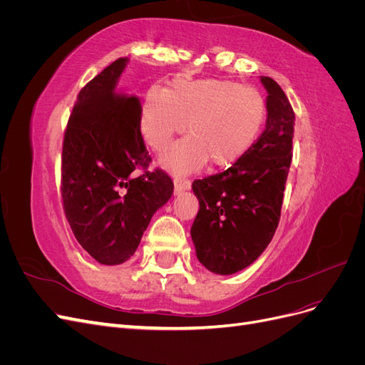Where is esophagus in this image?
<instances>
[{"mask_svg":"<svg viewBox=\"0 0 365 365\" xmlns=\"http://www.w3.org/2000/svg\"><path fill=\"white\" fill-rule=\"evenodd\" d=\"M173 184H175V193H181L184 190H189L192 185L189 180H181V178H175Z\"/></svg>","mask_w":365,"mask_h":365,"instance_id":"esophagus-1","label":"esophagus"}]
</instances>
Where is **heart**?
<instances>
[{"instance_id":"heart-1","label":"heart","mask_w":365,"mask_h":365,"mask_svg":"<svg viewBox=\"0 0 365 365\" xmlns=\"http://www.w3.org/2000/svg\"><path fill=\"white\" fill-rule=\"evenodd\" d=\"M267 115V101L256 88L222 79H176L170 90L155 86L148 91L140 132L150 149L163 152L189 120L190 134L161 160L172 173L182 176L208 160L220 168L237 163L260 137Z\"/></svg>"}]
</instances>
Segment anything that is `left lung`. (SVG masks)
I'll list each match as a JSON object with an SVG mask.
<instances>
[{
	"instance_id": "obj_1",
	"label": "left lung",
	"mask_w": 365,
	"mask_h": 365,
	"mask_svg": "<svg viewBox=\"0 0 365 365\" xmlns=\"http://www.w3.org/2000/svg\"><path fill=\"white\" fill-rule=\"evenodd\" d=\"M260 81L268 91L262 135L231 168L192 184L200 201L190 230L197 260L222 275L250 267L269 245L292 161L294 109L277 82Z\"/></svg>"
}]
</instances>
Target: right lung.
Listing matches in <instances>:
<instances>
[{
  "label": "right lung",
  "instance_id": "right-lung-1",
  "mask_svg": "<svg viewBox=\"0 0 365 365\" xmlns=\"http://www.w3.org/2000/svg\"><path fill=\"white\" fill-rule=\"evenodd\" d=\"M126 62L118 58L77 94L62 145L65 217L82 248L103 264L130 259L150 217L173 193L168 173L149 170L140 98L120 91Z\"/></svg>",
  "mask_w": 365,
  "mask_h": 365
}]
</instances>
